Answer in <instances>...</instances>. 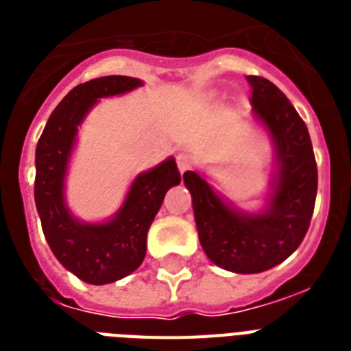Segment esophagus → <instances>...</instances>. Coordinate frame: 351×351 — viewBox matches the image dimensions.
<instances>
[{"label": "esophagus", "instance_id": "obj_1", "mask_svg": "<svg viewBox=\"0 0 351 351\" xmlns=\"http://www.w3.org/2000/svg\"><path fill=\"white\" fill-rule=\"evenodd\" d=\"M176 164H178V169H180V173H186L187 169H191L193 156L189 153H180L178 156H176Z\"/></svg>", "mask_w": 351, "mask_h": 351}]
</instances>
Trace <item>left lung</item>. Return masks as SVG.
<instances>
[{
    "label": "left lung",
    "mask_w": 351,
    "mask_h": 351,
    "mask_svg": "<svg viewBox=\"0 0 351 351\" xmlns=\"http://www.w3.org/2000/svg\"><path fill=\"white\" fill-rule=\"evenodd\" d=\"M251 114L273 143L271 193L258 213L231 206L198 171H186L198 239L217 266L233 273H261L284 262L304 239L317 197V164L308 127L269 80L245 76Z\"/></svg>",
    "instance_id": "left-lung-1"
}]
</instances>
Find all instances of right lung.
I'll list each match as a JSON object with an SVG mask.
<instances>
[{
    "mask_svg": "<svg viewBox=\"0 0 351 351\" xmlns=\"http://www.w3.org/2000/svg\"><path fill=\"white\" fill-rule=\"evenodd\" d=\"M143 85L131 76H104L76 85L52 111L36 145L34 200L41 228L60 264L87 284L117 282L145 256L147 231L165 193L180 184L173 156L132 180L125 200L106 222H84L65 202V176L78 127L100 98L125 95Z\"/></svg>",
    "mask_w": 351,
    "mask_h": 351,
    "instance_id": "1",
    "label": "right lung"
}]
</instances>
